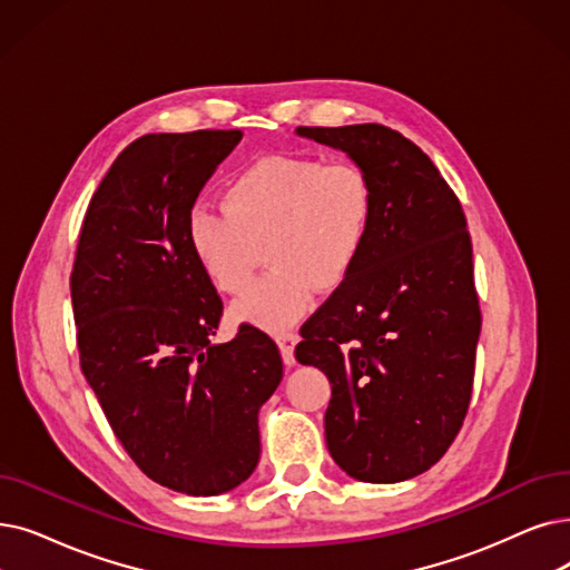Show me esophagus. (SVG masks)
Wrapping results in <instances>:
<instances>
[{
    "label": "esophagus",
    "instance_id": "1",
    "mask_svg": "<svg viewBox=\"0 0 570 570\" xmlns=\"http://www.w3.org/2000/svg\"><path fill=\"white\" fill-rule=\"evenodd\" d=\"M279 350H282V358L286 365H293L295 363V344H298V335L291 333V331H282L275 335Z\"/></svg>",
    "mask_w": 570,
    "mask_h": 570
}]
</instances>
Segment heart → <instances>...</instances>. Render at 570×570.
I'll return each instance as SVG.
<instances>
[{"label":"heart","instance_id":"b5f03b06","mask_svg":"<svg viewBox=\"0 0 570 570\" xmlns=\"http://www.w3.org/2000/svg\"><path fill=\"white\" fill-rule=\"evenodd\" d=\"M375 207V186L356 163L267 156L228 181L224 207L195 205L186 233L195 261L228 295L252 286L263 246L272 269L235 314L279 331L307 314L314 291L333 293L350 279Z\"/></svg>","mask_w":570,"mask_h":570}]
</instances>
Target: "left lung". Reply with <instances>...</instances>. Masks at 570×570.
<instances>
[{
  "label": "left lung",
  "instance_id": "obj_1",
  "mask_svg": "<svg viewBox=\"0 0 570 570\" xmlns=\"http://www.w3.org/2000/svg\"><path fill=\"white\" fill-rule=\"evenodd\" d=\"M375 186L365 252L301 328L295 358L331 382L326 444L361 482H401L450 450L470 405L482 326L473 244L431 158L380 122L298 128Z\"/></svg>",
  "mask_w": 570,
  "mask_h": 570
}]
</instances>
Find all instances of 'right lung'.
Here are the masks:
<instances>
[{
  "mask_svg": "<svg viewBox=\"0 0 570 570\" xmlns=\"http://www.w3.org/2000/svg\"><path fill=\"white\" fill-rule=\"evenodd\" d=\"M242 130L144 135L92 193L69 291L81 370L146 478L216 497L254 473L258 410L282 382L275 340L242 324L212 344L224 303L186 218Z\"/></svg>",
  "mask_w": 570,
  "mask_h": 570,
  "instance_id": "add662e5",
  "label": "right lung"
}]
</instances>
